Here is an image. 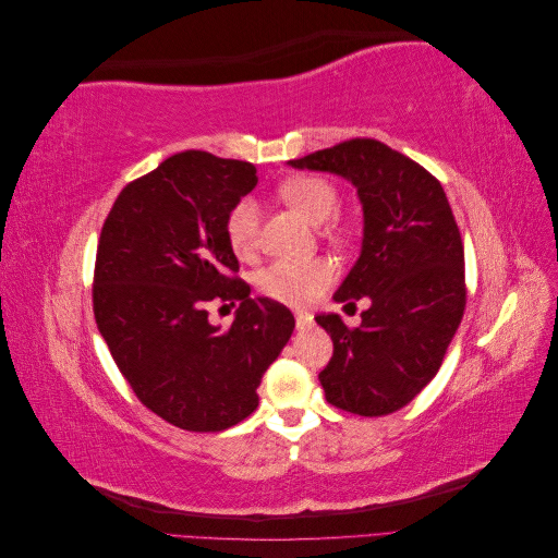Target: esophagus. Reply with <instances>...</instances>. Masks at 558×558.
<instances>
[{"mask_svg": "<svg viewBox=\"0 0 558 558\" xmlns=\"http://www.w3.org/2000/svg\"><path fill=\"white\" fill-rule=\"evenodd\" d=\"M298 328H310L314 324V316L310 312H295Z\"/></svg>", "mask_w": 558, "mask_h": 558, "instance_id": "34e87169", "label": "esophagus"}]
</instances>
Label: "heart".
<instances>
[{
  "label": "heart",
  "instance_id": "obj_1",
  "mask_svg": "<svg viewBox=\"0 0 558 558\" xmlns=\"http://www.w3.org/2000/svg\"><path fill=\"white\" fill-rule=\"evenodd\" d=\"M279 197L312 223H326L332 234H347L342 218H332L340 207V189L318 174H295L279 183ZM226 238L234 256L248 260L260 248V209L256 199L234 202L226 218ZM335 281V267L326 258L277 260L258 275V291L289 307H310Z\"/></svg>",
  "mask_w": 558,
  "mask_h": 558
}]
</instances>
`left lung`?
<instances>
[{
  "mask_svg": "<svg viewBox=\"0 0 558 558\" xmlns=\"http://www.w3.org/2000/svg\"><path fill=\"white\" fill-rule=\"evenodd\" d=\"M356 185L363 251L335 293L356 307L361 326L337 314L316 324L332 340L318 381L337 410L384 416L404 408L440 369L465 312L463 240L449 199L428 170L377 140L356 137L291 160Z\"/></svg>",
  "mask_w": 558,
  "mask_h": 558,
  "instance_id": "obj_1",
  "label": "left lung"
}]
</instances>
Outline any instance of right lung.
Wrapping results in <instances>:
<instances>
[{
  "label": "right lung",
  "mask_w": 558,
  "mask_h": 558,
  "mask_svg": "<svg viewBox=\"0 0 558 558\" xmlns=\"http://www.w3.org/2000/svg\"><path fill=\"white\" fill-rule=\"evenodd\" d=\"M256 167L183 150L130 181L102 226L93 312L134 396L167 424L218 433L258 408V386L295 328L281 302L248 298L226 238ZM209 301L241 302L228 329Z\"/></svg>",
  "instance_id": "add662e5"
}]
</instances>
